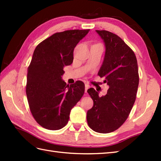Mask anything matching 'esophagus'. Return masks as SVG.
Masks as SVG:
<instances>
[{
    "mask_svg": "<svg viewBox=\"0 0 161 161\" xmlns=\"http://www.w3.org/2000/svg\"><path fill=\"white\" fill-rule=\"evenodd\" d=\"M89 88V86H88V85L86 84L85 85V93H87V90Z\"/></svg>",
    "mask_w": 161,
    "mask_h": 161,
    "instance_id": "obj_1",
    "label": "esophagus"
}]
</instances>
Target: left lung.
Masks as SVG:
<instances>
[{
    "label": "left lung",
    "mask_w": 161,
    "mask_h": 161,
    "mask_svg": "<svg viewBox=\"0 0 161 161\" xmlns=\"http://www.w3.org/2000/svg\"><path fill=\"white\" fill-rule=\"evenodd\" d=\"M105 46L103 63L98 75L109 88L100 97L93 88L87 92L93 106L87 111V122L94 131L108 133L118 129L131 111L139 84L137 59L120 37L107 30H95Z\"/></svg>",
    "instance_id": "1"
}]
</instances>
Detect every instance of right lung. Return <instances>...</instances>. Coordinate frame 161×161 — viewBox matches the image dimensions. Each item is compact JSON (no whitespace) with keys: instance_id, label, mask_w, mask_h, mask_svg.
<instances>
[{"instance_id":"obj_1","label":"right lung","mask_w":161,"mask_h":161,"mask_svg":"<svg viewBox=\"0 0 161 161\" xmlns=\"http://www.w3.org/2000/svg\"><path fill=\"white\" fill-rule=\"evenodd\" d=\"M90 30L57 32L40 43L28 68L26 95L34 118L43 128L59 130L69 119L70 113L83 96L84 84L67 85L64 68L73 61L77 44Z\"/></svg>"}]
</instances>
